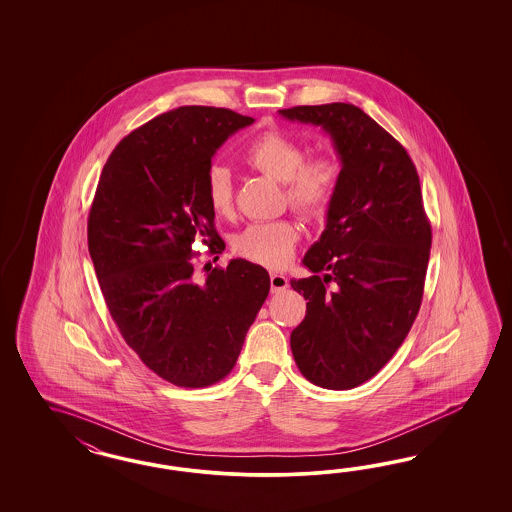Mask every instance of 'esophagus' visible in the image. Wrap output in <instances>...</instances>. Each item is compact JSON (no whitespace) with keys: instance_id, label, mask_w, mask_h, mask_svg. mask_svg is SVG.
<instances>
[{"instance_id":"obj_1","label":"esophagus","mask_w":512,"mask_h":512,"mask_svg":"<svg viewBox=\"0 0 512 512\" xmlns=\"http://www.w3.org/2000/svg\"><path fill=\"white\" fill-rule=\"evenodd\" d=\"M270 287H272V293H281L289 287V279L283 274H270Z\"/></svg>"}]
</instances>
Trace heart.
I'll return each mask as SVG.
<instances>
[{
  "label": "heart",
  "instance_id": "heart-1",
  "mask_svg": "<svg viewBox=\"0 0 512 512\" xmlns=\"http://www.w3.org/2000/svg\"><path fill=\"white\" fill-rule=\"evenodd\" d=\"M242 159L251 169L263 172L285 187V199L306 217L325 216L334 201L341 178V163L330 154L306 159L304 146L283 131H266L249 142ZM204 193L216 216L233 210V180L223 165H212L204 176ZM300 231L293 219L251 223L234 234L236 255L268 268H281L291 261Z\"/></svg>",
  "mask_w": 512,
  "mask_h": 512
}]
</instances>
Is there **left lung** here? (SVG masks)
<instances>
[{"instance_id": "obj_1", "label": "left lung", "mask_w": 512, "mask_h": 512, "mask_svg": "<svg viewBox=\"0 0 512 512\" xmlns=\"http://www.w3.org/2000/svg\"><path fill=\"white\" fill-rule=\"evenodd\" d=\"M279 114L323 127L341 163L325 231L302 261L313 276L291 279L308 300L291 332L293 357L313 385L355 388L387 364L419 313L432 248L419 174L402 144L355 105Z\"/></svg>"}]
</instances>
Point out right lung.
<instances>
[{"label": "right lung", "mask_w": 512, "mask_h": 512, "mask_svg": "<svg viewBox=\"0 0 512 512\" xmlns=\"http://www.w3.org/2000/svg\"><path fill=\"white\" fill-rule=\"evenodd\" d=\"M253 122L216 107L165 112L120 140L97 184L88 249L101 293L125 343L176 387H208L233 370L270 291L268 272L246 259L210 266L204 279L193 272L195 240L225 249L204 176L217 148Z\"/></svg>", "instance_id": "obj_1"}]
</instances>
